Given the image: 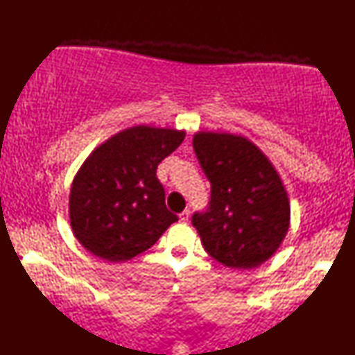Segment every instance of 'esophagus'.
<instances>
[{
    "label": "esophagus",
    "instance_id": "34e87169",
    "mask_svg": "<svg viewBox=\"0 0 355 355\" xmlns=\"http://www.w3.org/2000/svg\"><path fill=\"white\" fill-rule=\"evenodd\" d=\"M189 218H191V210L189 209H186V210H183L182 214H180V221L187 223V221H189Z\"/></svg>",
    "mask_w": 355,
    "mask_h": 355
}]
</instances>
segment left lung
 <instances>
[{
	"instance_id": "obj_1",
	"label": "left lung",
	"mask_w": 355,
	"mask_h": 355,
	"mask_svg": "<svg viewBox=\"0 0 355 355\" xmlns=\"http://www.w3.org/2000/svg\"><path fill=\"white\" fill-rule=\"evenodd\" d=\"M193 149L212 184L210 207L195 214L205 250L223 266L259 267L290 227V198L268 157L241 134L198 131Z\"/></svg>"
}]
</instances>
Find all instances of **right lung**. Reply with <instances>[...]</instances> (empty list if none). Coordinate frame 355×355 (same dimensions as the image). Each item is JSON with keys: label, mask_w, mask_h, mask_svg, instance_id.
Masks as SVG:
<instances>
[{"label": "right lung", "mask_w": 355, "mask_h": 355, "mask_svg": "<svg viewBox=\"0 0 355 355\" xmlns=\"http://www.w3.org/2000/svg\"><path fill=\"white\" fill-rule=\"evenodd\" d=\"M184 130L135 125L93 149L73 178L69 216L89 253L125 262L153 247L178 221L164 202L157 166L184 140Z\"/></svg>", "instance_id": "1"}]
</instances>
